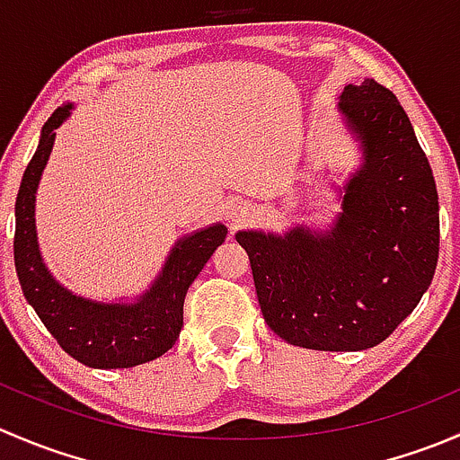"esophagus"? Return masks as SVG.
<instances>
[{"label": "esophagus", "mask_w": 460, "mask_h": 460, "mask_svg": "<svg viewBox=\"0 0 460 460\" xmlns=\"http://www.w3.org/2000/svg\"><path fill=\"white\" fill-rule=\"evenodd\" d=\"M247 216H249V208L244 207V204H231V207L226 208V217H229V222H234V225L243 222Z\"/></svg>", "instance_id": "1"}]
</instances>
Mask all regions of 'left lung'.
Segmentation results:
<instances>
[{
  "label": "left lung",
  "instance_id": "8db88e82",
  "mask_svg": "<svg viewBox=\"0 0 460 460\" xmlns=\"http://www.w3.org/2000/svg\"><path fill=\"white\" fill-rule=\"evenodd\" d=\"M363 164L342 189L329 231H238L264 323L282 341L318 351L383 342L431 285L438 262V193L410 118L376 80L338 102Z\"/></svg>",
  "mask_w": 460,
  "mask_h": 460
}]
</instances>
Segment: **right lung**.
<instances>
[{
  "label": "right lung",
  "mask_w": 460,
  "mask_h": 460,
  "mask_svg": "<svg viewBox=\"0 0 460 460\" xmlns=\"http://www.w3.org/2000/svg\"><path fill=\"white\" fill-rule=\"evenodd\" d=\"M64 104L41 127V137L22 178L15 202V269L22 291L50 336L77 363L124 369L148 363L175 345L182 329L184 296L225 243L226 226L211 225L184 235L171 249L160 276L133 303H97L59 285L41 260L35 234V191L49 162L55 128L71 115Z\"/></svg>",
  "instance_id": "right-lung-1"
}]
</instances>
